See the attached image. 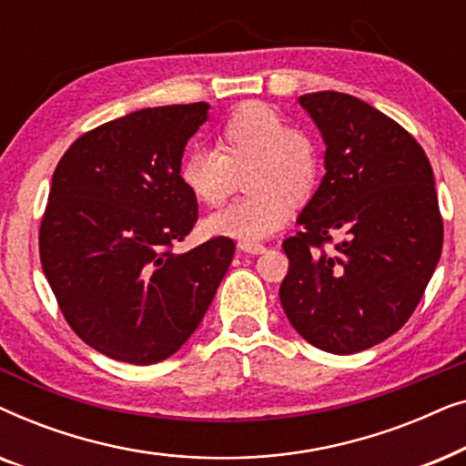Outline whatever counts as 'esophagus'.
<instances>
[{"mask_svg":"<svg viewBox=\"0 0 466 466\" xmlns=\"http://www.w3.org/2000/svg\"><path fill=\"white\" fill-rule=\"evenodd\" d=\"M239 250H244L248 254H260L265 252V246L260 241H239Z\"/></svg>","mask_w":466,"mask_h":466,"instance_id":"obj_1","label":"esophagus"}]
</instances>
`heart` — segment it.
Returning a JSON list of instances; mask_svg holds the SVG:
<instances>
[{"mask_svg":"<svg viewBox=\"0 0 466 466\" xmlns=\"http://www.w3.org/2000/svg\"><path fill=\"white\" fill-rule=\"evenodd\" d=\"M250 190L233 206L212 214L203 228L257 241L290 218L292 201L314 193L322 174V148L311 133L297 129L263 101L235 107L216 129V150H190L180 163V180L197 201L218 208L233 195L244 171Z\"/></svg>","mask_w":466,"mask_h":466,"instance_id":"b5f03b06","label":"heart"}]
</instances>
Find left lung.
<instances>
[{
  "instance_id": "1",
  "label": "left lung",
  "mask_w": 466,
  "mask_h": 466,
  "mask_svg": "<svg viewBox=\"0 0 466 466\" xmlns=\"http://www.w3.org/2000/svg\"><path fill=\"white\" fill-rule=\"evenodd\" d=\"M299 101L327 142V174L282 241L279 301L311 346L362 352L410 320L441 257L435 176L416 137L365 101L337 91Z\"/></svg>"
}]
</instances>
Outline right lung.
<instances>
[{
	"label": "right lung",
	"instance_id": "right-lung-1",
	"mask_svg": "<svg viewBox=\"0 0 466 466\" xmlns=\"http://www.w3.org/2000/svg\"><path fill=\"white\" fill-rule=\"evenodd\" d=\"M206 118V101L127 114L82 133L53 174L44 276L74 333L114 360L155 365L177 352L233 260L225 235L174 252L199 218L180 163Z\"/></svg>",
	"mask_w": 466,
	"mask_h": 466
}]
</instances>
